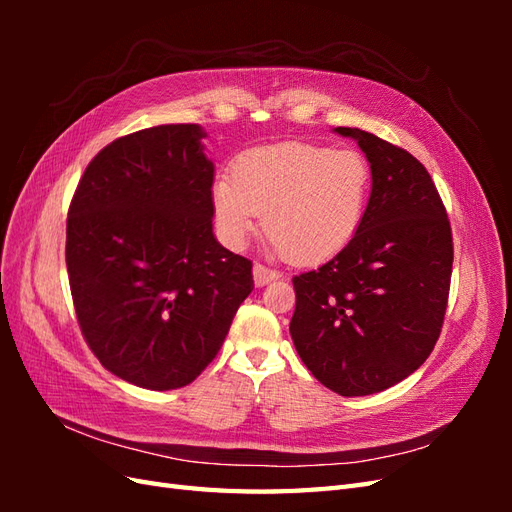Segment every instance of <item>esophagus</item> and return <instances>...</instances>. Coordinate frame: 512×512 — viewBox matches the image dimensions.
Returning <instances> with one entry per match:
<instances>
[{"mask_svg": "<svg viewBox=\"0 0 512 512\" xmlns=\"http://www.w3.org/2000/svg\"><path fill=\"white\" fill-rule=\"evenodd\" d=\"M252 273H254V284H256L258 288H260V286H267L269 282L277 280V275H280L277 271H273V269H269V267H265V265H260V262H256Z\"/></svg>", "mask_w": 512, "mask_h": 512, "instance_id": "obj_1", "label": "esophagus"}]
</instances>
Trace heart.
<instances>
[{
  "mask_svg": "<svg viewBox=\"0 0 512 512\" xmlns=\"http://www.w3.org/2000/svg\"><path fill=\"white\" fill-rule=\"evenodd\" d=\"M369 194L371 168L359 151L284 143L241 153L232 179H215L211 205L232 250L247 243L262 215V230L286 260L316 262L356 235Z\"/></svg>",
  "mask_w": 512,
  "mask_h": 512,
  "instance_id": "b5f03b06",
  "label": "heart"
}]
</instances>
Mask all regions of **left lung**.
Returning a JSON list of instances; mask_svg holds the SVG:
<instances>
[{
  "label": "left lung",
  "instance_id": "obj_1",
  "mask_svg": "<svg viewBox=\"0 0 512 512\" xmlns=\"http://www.w3.org/2000/svg\"><path fill=\"white\" fill-rule=\"evenodd\" d=\"M371 168L365 218L342 252L292 277L290 335L301 361L344 397L380 393L408 378L436 346L453 273V235L427 168L359 128Z\"/></svg>",
  "mask_w": 512,
  "mask_h": 512
}]
</instances>
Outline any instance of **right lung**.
<instances>
[{"instance_id":"1","label":"right lung","mask_w":512,"mask_h":512,"mask_svg":"<svg viewBox=\"0 0 512 512\" xmlns=\"http://www.w3.org/2000/svg\"><path fill=\"white\" fill-rule=\"evenodd\" d=\"M196 123L106 145L68 209L66 267L81 333L117 378L151 391L196 380L254 290L252 262L213 235V162Z\"/></svg>"}]
</instances>
